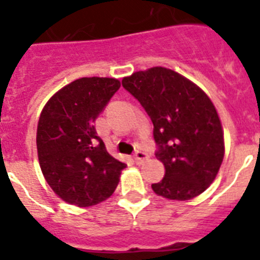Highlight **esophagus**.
Returning a JSON list of instances; mask_svg holds the SVG:
<instances>
[{
	"label": "esophagus",
	"mask_w": 260,
	"mask_h": 260,
	"mask_svg": "<svg viewBox=\"0 0 260 260\" xmlns=\"http://www.w3.org/2000/svg\"><path fill=\"white\" fill-rule=\"evenodd\" d=\"M147 157H148V155H147L146 152H143V151H141V150L135 151L134 160L137 164H142V162H143Z\"/></svg>",
	"instance_id": "1"
}]
</instances>
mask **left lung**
<instances>
[{
  "instance_id": "left-lung-1",
  "label": "left lung",
  "mask_w": 260,
  "mask_h": 260,
  "mask_svg": "<svg viewBox=\"0 0 260 260\" xmlns=\"http://www.w3.org/2000/svg\"><path fill=\"white\" fill-rule=\"evenodd\" d=\"M150 116L156 157L165 176L152 183L157 195L187 201L215 180L224 158V134L215 107L197 84L161 66L137 71L122 79Z\"/></svg>"
}]
</instances>
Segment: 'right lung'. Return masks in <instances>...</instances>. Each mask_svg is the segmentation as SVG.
<instances>
[{
    "label": "right lung",
    "mask_w": 260,
    "mask_h": 260,
    "mask_svg": "<svg viewBox=\"0 0 260 260\" xmlns=\"http://www.w3.org/2000/svg\"><path fill=\"white\" fill-rule=\"evenodd\" d=\"M119 87L114 78H80L54 93L39 118L41 172L59 198L78 207L109 198L126 168L108 153L93 125Z\"/></svg>",
    "instance_id": "add662e5"
}]
</instances>
